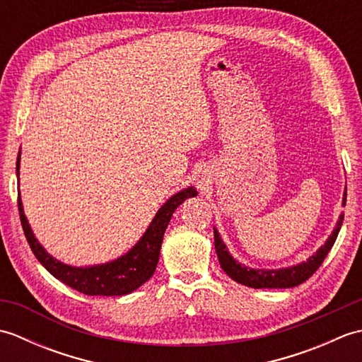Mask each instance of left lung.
<instances>
[{
	"mask_svg": "<svg viewBox=\"0 0 362 362\" xmlns=\"http://www.w3.org/2000/svg\"><path fill=\"white\" fill-rule=\"evenodd\" d=\"M345 199H347V191L344 193V205H345ZM344 221V214L339 216V221H337L336 228L333 230V233L329 235L327 243L322 245V247L316 252V255L310 257L302 264L286 267V269H276V271H266V269H250L241 266L238 261L230 255L226 244L222 243L219 233L214 230V249H216L218 258L221 267L224 269V272L233 279L235 281L244 284V286L249 288H294L306 281L310 276L317 271L319 266L324 263L325 257L328 255V252L332 250L333 244L336 241L337 235H339V230Z\"/></svg>",
	"mask_w": 362,
	"mask_h": 362,
	"instance_id": "left-lung-1",
	"label": "left lung"
}]
</instances>
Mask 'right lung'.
Here are the masks:
<instances>
[{"label":"right lung","instance_id":"add662e5","mask_svg":"<svg viewBox=\"0 0 362 362\" xmlns=\"http://www.w3.org/2000/svg\"><path fill=\"white\" fill-rule=\"evenodd\" d=\"M20 169V153L17 160V174ZM196 189L189 187L182 189L180 193L174 194L169 201L157 211L156 218L151 222L149 228L140 241L135 244V247L127 252L126 255L93 267H71L60 261L54 259L51 255L45 252L35 236L30 230L28 219L23 211V204L18 194V211L20 221L25 232L26 240L30 245V250L34 252L35 258L46 267V271L56 276L57 280L68 284V286L82 292L86 296H124L129 292L140 288L143 283L148 281L152 274L156 272L158 263L161 243H163L165 230L175 211L185 199L196 196Z\"/></svg>","mask_w":362,"mask_h":362}]
</instances>
